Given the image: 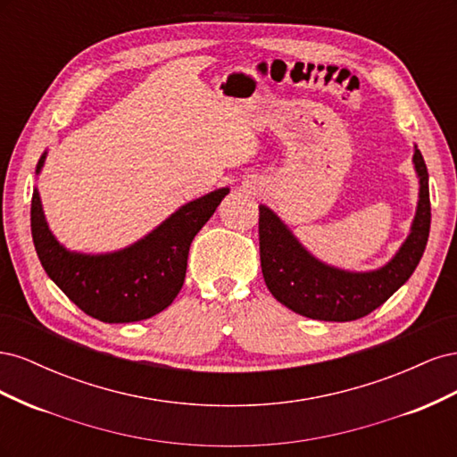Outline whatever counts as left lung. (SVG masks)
<instances>
[{
    "instance_id": "8db88e82",
    "label": "left lung",
    "mask_w": 457,
    "mask_h": 457,
    "mask_svg": "<svg viewBox=\"0 0 457 457\" xmlns=\"http://www.w3.org/2000/svg\"><path fill=\"white\" fill-rule=\"evenodd\" d=\"M413 170L420 183L416 215L406 240L385 265L349 270L318 259L269 205H259L261 270L276 301L312 320L349 322L381 307L416 270L431 228L428 173L418 145Z\"/></svg>"
}]
</instances>
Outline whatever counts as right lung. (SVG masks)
<instances>
[{"label": "right lung", "instance_id": "obj_1", "mask_svg": "<svg viewBox=\"0 0 457 457\" xmlns=\"http://www.w3.org/2000/svg\"><path fill=\"white\" fill-rule=\"evenodd\" d=\"M47 150L36 165L39 177ZM230 188L183 204L137 242L104 253L68 250L49 228L37 185L32 192V238L49 278L86 314L106 324L139 322L168 309L181 292L190 244Z\"/></svg>", "mask_w": 457, "mask_h": 457}]
</instances>
